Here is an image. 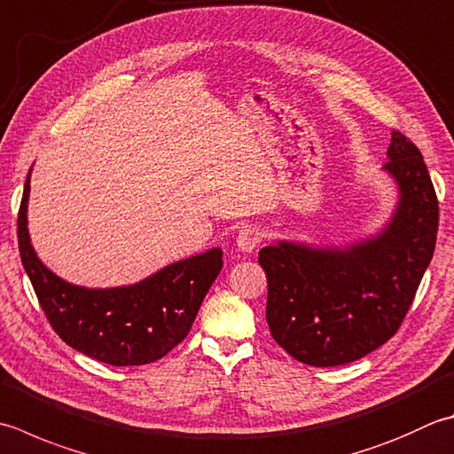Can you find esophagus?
<instances>
[{
    "instance_id": "1",
    "label": "esophagus",
    "mask_w": 454,
    "mask_h": 454,
    "mask_svg": "<svg viewBox=\"0 0 454 454\" xmlns=\"http://www.w3.org/2000/svg\"><path fill=\"white\" fill-rule=\"evenodd\" d=\"M262 242V234L257 232L254 228H244L239 230L238 236H236V246L239 252L244 254H252L257 246Z\"/></svg>"
}]
</instances>
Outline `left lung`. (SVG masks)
Masks as SVG:
<instances>
[{
  "label": "left lung",
  "instance_id": "obj_1",
  "mask_svg": "<svg viewBox=\"0 0 454 454\" xmlns=\"http://www.w3.org/2000/svg\"><path fill=\"white\" fill-rule=\"evenodd\" d=\"M397 202L376 234L342 246L278 239L260 252L271 336L309 366H344L402 325L437 242L439 202L421 151L392 131L387 163Z\"/></svg>",
  "mask_w": 454,
  "mask_h": 454
}]
</instances>
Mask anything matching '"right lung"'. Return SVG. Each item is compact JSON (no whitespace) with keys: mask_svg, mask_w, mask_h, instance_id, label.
Wrapping results in <instances>:
<instances>
[{"mask_svg":"<svg viewBox=\"0 0 454 454\" xmlns=\"http://www.w3.org/2000/svg\"><path fill=\"white\" fill-rule=\"evenodd\" d=\"M31 171L27 173L17 238L23 268L55 333L74 350L110 366H141L173 350L197 318L202 299L222 270V250L165 265L137 283L82 287L44 265L29 236Z\"/></svg>","mask_w":454,"mask_h":454,"instance_id":"right-lung-1","label":"right lung"}]
</instances>
